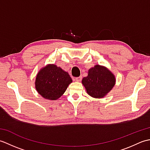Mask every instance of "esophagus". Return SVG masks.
Masks as SVG:
<instances>
[{"label": "esophagus", "mask_w": 150, "mask_h": 150, "mask_svg": "<svg viewBox=\"0 0 150 150\" xmlns=\"http://www.w3.org/2000/svg\"><path fill=\"white\" fill-rule=\"evenodd\" d=\"M75 80L76 81H77V82H80V81H81V80H82V77H75Z\"/></svg>", "instance_id": "34e87169"}]
</instances>
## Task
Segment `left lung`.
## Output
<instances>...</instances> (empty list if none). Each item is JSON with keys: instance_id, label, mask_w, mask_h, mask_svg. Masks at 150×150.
Returning <instances> with one entry per match:
<instances>
[{"instance_id": "left-lung-1", "label": "left lung", "mask_w": 150, "mask_h": 150, "mask_svg": "<svg viewBox=\"0 0 150 150\" xmlns=\"http://www.w3.org/2000/svg\"><path fill=\"white\" fill-rule=\"evenodd\" d=\"M82 82L90 96L102 98L113 88L115 79L106 68L96 65L89 70L88 77L82 79Z\"/></svg>"}]
</instances>
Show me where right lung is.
<instances>
[{"mask_svg":"<svg viewBox=\"0 0 150 150\" xmlns=\"http://www.w3.org/2000/svg\"><path fill=\"white\" fill-rule=\"evenodd\" d=\"M71 82L68 73L55 64L48 65L38 73L35 88L44 98L56 100L62 96Z\"/></svg>","mask_w":150,"mask_h":150,"instance_id":"right-lung-1","label":"right lung"}]
</instances>
